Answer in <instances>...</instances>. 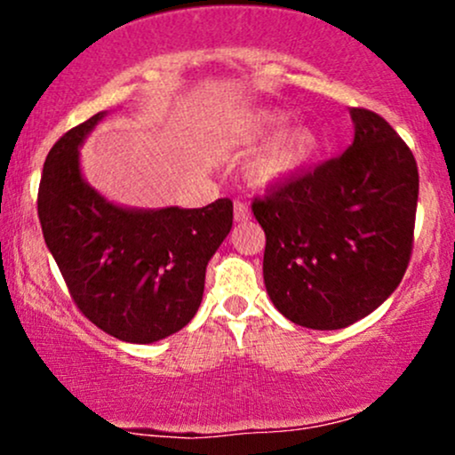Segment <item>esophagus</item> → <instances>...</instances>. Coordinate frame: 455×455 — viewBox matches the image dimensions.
I'll return each instance as SVG.
<instances>
[{"instance_id": "esophagus-1", "label": "esophagus", "mask_w": 455, "mask_h": 455, "mask_svg": "<svg viewBox=\"0 0 455 455\" xmlns=\"http://www.w3.org/2000/svg\"><path fill=\"white\" fill-rule=\"evenodd\" d=\"M233 218H235V222H248V220H250L248 207H245L242 201H235V205H233Z\"/></svg>"}]
</instances>
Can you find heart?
<instances>
[{
  "label": "heart",
  "mask_w": 455,
  "mask_h": 455,
  "mask_svg": "<svg viewBox=\"0 0 455 455\" xmlns=\"http://www.w3.org/2000/svg\"><path fill=\"white\" fill-rule=\"evenodd\" d=\"M291 113L280 108H254L242 115L228 130L227 140L239 149L257 148L260 140L282 127L278 135L269 139L260 148L252 160L248 162V180L259 190L282 186L291 181L316 158L321 151L323 137L316 126L299 122L283 128L289 124Z\"/></svg>",
  "instance_id": "b5f03b06"
}]
</instances>
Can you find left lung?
Wrapping results in <instances>:
<instances>
[{"instance_id":"obj_1","label":"left lung","mask_w":455,"mask_h":455,"mask_svg":"<svg viewBox=\"0 0 455 455\" xmlns=\"http://www.w3.org/2000/svg\"><path fill=\"white\" fill-rule=\"evenodd\" d=\"M353 143L252 212L265 237L269 299L295 325L342 329L398 289L411 259L419 173L383 117L351 108Z\"/></svg>"}]
</instances>
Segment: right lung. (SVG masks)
Instances as JSON below:
<instances>
[{
  "instance_id": "add662e5",
  "label": "right lung",
  "mask_w": 455,
  "mask_h": 455,
  "mask_svg": "<svg viewBox=\"0 0 455 455\" xmlns=\"http://www.w3.org/2000/svg\"><path fill=\"white\" fill-rule=\"evenodd\" d=\"M68 130L44 160L38 218L72 299L93 325L132 344L158 342L192 321L205 269L233 227V203L117 205L85 180L81 148L107 117Z\"/></svg>"
}]
</instances>
